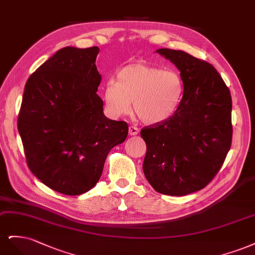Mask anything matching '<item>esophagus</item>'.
<instances>
[{"label":"esophagus","mask_w":255,"mask_h":255,"mask_svg":"<svg viewBox=\"0 0 255 255\" xmlns=\"http://www.w3.org/2000/svg\"><path fill=\"white\" fill-rule=\"evenodd\" d=\"M138 133V129L134 126H130L129 127V134L130 135H136Z\"/></svg>","instance_id":"1"}]
</instances>
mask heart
<instances>
[{"label":"heart","instance_id":"obj_1","mask_svg":"<svg viewBox=\"0 0 255 255\" xmlns=\"http://www.w3.org/2000/svg\"><path fill=\"white\" fill-rule=\"evenodd\" d=\"M183 90V80L178 72L135 62L120 70L117 81H107L103 98L106 112L111 118L128 116L133 102L139 120L146 124H157L176 113Z\"/></svg>","mask_w":255,"mask_h":255}]
</instances>
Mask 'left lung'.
<instances>
[{"label":"left lung","instance_id":"left-lung-1","mask_svg":"<svg viewBox=\"0 0 255 255\" xmlns=\"http://www.w3.org/2000/svg\"><path fill=\"white\" fill-rule=\"evenodd\" d=\"M157 53L179 69L184 90L174 116L141 129L143 170L158 193L184 196L202 190L223 166L232 143V98L211 63L182 51Z\"/></svg>","mask_w":255,"mask_h":255}]
</instances>
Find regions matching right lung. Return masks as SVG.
<instances>
[{"mask_svg": "<svg viewBox=\"0 0 255 255\" xmlns=\"http://www.w3.org/2000/svg\"><path fill=\"white\" fill-rule=\"evenodd\" d=\"M97 46L63 47L31 74L18 118L27 166L41 182L70 196L98 182L111 148L128 125L107 119L96 94Z\"/></svg>", "mask_w": 255, "mask_h": 255, "instance_id": "right-lung-1", "label": "right lung"}]
</instances>
